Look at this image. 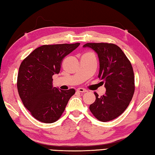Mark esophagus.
I'll list each match as a JSON object with an SVG mask.
<instances>
[{
	"instance_id": "1",
	"label": "esophagus",
	"mask_w": 155,
	"mask_h": 155,
	"mask_svg": "<svg viewBox=\"0 0 155 155\" xmlns=\"http://www.w3.org/2000/svg\"><path fill=\"white\" fill-rule=\"evenodd\" d=\"M77 91L80 92V93H86V92H87L86 89H84V88H77Z\"/></svg>"
}]
</instances>
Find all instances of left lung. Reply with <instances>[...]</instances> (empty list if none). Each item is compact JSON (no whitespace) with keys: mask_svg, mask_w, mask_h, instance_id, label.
<instances>
[{"mask_svg":"<svg viewBox=\"0 0 155 155\" xmlns=\"http://www.w3.org/2000/svg\"><path fill=\"white\" fill-rule=\"evenodd\" d=\"M99 59L98 77L104 84L106 93L90 105V110L98 120L107 122L114 119L126 110L134 92V77L130 62L117 45L109 43H87Z\"/></svg>","mask_w":155,"mask_h":155,"instance_id":"1","label":"left lung"}]
</instances>
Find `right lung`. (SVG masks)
<instances>
[{
    "instance_id": "obj_1",
    "label": "right lung",
    "mask_w": 155,
    "mask_h": 155,
    "mask_svg": "<svg viewBox=\"0 0 155 155\" xmlns=\"http://www.w3.org/2000/svg\"><path fill=\"white\" fill-rule=\"evenodd\" d=\"M80 43L42 45L23 60L19 67L17 88L24 106L32 117L45 123L61 117L75 90L54 87L52 76L58 74L66 56Z\"/></svg>"
}]
</instances>
